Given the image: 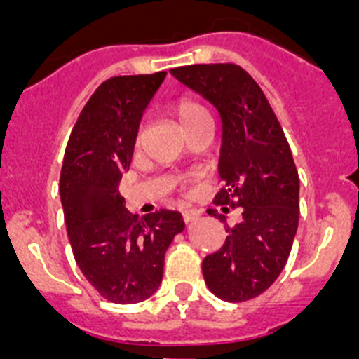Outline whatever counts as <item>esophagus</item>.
Segmentation results:
<instances>
[{"instance_id":"34e87169","label":"esophagus","mask_w":359,"mask_h":359,"mask_svg":"<svg viewBox=\"0 0 359 359\" xmlns=\"http://www.w3.org/2000/svg\"><path fill=\"white\" fill-rule=\"evenodd\" d=\"M199 210H196V208H189V210L183 212V219H185V223H192V221H196V219L199 217Z\"/></svg>"}]
</instances>
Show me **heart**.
<instances>
[{
  "label": "heart",
  "instance_id": "obj_1",
  "mask_svg": "<svg viewBox=\"0 0 359 359\" xmlns=\"http://www.w3.org/2000/svg\"><path fill=\"white\" fill-rule=\"evenodd\" d=\"M174 111H176V116L177 120H180V123H182V128H187V126H190L192 122L199 120L201 116L208 115L207 111H205V107L199 106L194 100H180V102L176 104V109Z\"/></svg>",
  "mask_w": 359,
  "mask_h": 359
}]
</instances>
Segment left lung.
Listing matches in <instances>:
<instances>
[{
    "instance_id": "8db88e82",
    "label": "left lung",
    "mask_w": 359,
    "mask_h": 359,
    "mask_svg": "<svg viewBox=\"0 0 359 359\" xmlns=\"http://www.w3.org/2000/svg\"><path fill=\"white\" fill-rule=\"evenodd\" d=\"M170 73L221 116V190L214 203L241 207L243 219L230 228L223 214L208 210L228 236L203 259V277L217 298L244 302L277 280L297 236L300 183L293 154L268 98L241 66L192 65Z\"/></svg>"
}]
</instances>
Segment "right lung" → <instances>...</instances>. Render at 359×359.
Masks as SVG:
<instances>
[{
	"mask_svg": "<svg viewBox=\"0 0 359 359\" xmlns=\"http://www.w3.org/2000/svg\"><path fill=\"white\" fill-rule=\"evenodd\" d=\"M167 72L111 77L98 86L73 126L61 169V203L75 262L115 304L151 297L163 277L165 252L185 223L180 212L138 217L118 194L142 115Z\"/></svg>",
	"mask_w": 359,
	"mask_h": 359,
	"instance_id": "1",
	"label": "right lung"
}]
</instances>
